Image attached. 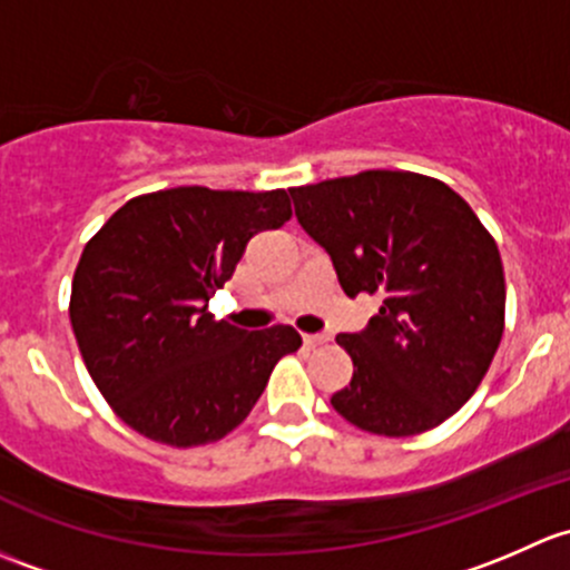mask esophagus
<instances>
[{
    "label": "esophagus",
    "mask_w": 570,
    "mask_h": 570,
    "mask_svg": "<svg viewBox=\"0 0 570 570\" xmlns=\"http://www.w3.org/2000/svg\"><path fill=\"white\" fill-rule=\"evenodd\" d=\"M324 343H328V334H304V345L307 348H318Z\"/></svg>",
    "instance_id": "esophagus-1"
}]
</instances>
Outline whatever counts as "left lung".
I'll return each mask as SVG.
<instances>
[{
  "instance_id": "obj_1",
  "label": "left lung",
  "mask_w": 570,
  "mask_h": 570,
  "mask_svg": "<svg viewBox=\"0 0 570 570\" xmlns=\"http://www.w3.org/2000/svg\"><path fill=\"white\" fill-rule=\"evenodd\" d=\"M298 225L328 252L351 298L379 315L340 334L354 362L334 412L379 436L442 425L483 381L504 328V272L491 233L448 184L367 169L291 189Z\"/></svg>"
}]
</instances>
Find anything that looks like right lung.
<instances>
[{"label":"right lung","instance_id":"add662e5","mask_svg":"<svg viewBox=\"0 0 570 570\" xmlns=\"http://www.w3.org/2000/svg\"><path fill=\"white\" fill-rule=\"evenodd\" d=\"M291 197L178 186L128 199L79 257L70 326L92 381L126 425L169 448L219 442L302 345L293 326L246 332L208 313L255 233Z\"/></svg>","mask_w":570,"mask_h":570}]
</instances>
